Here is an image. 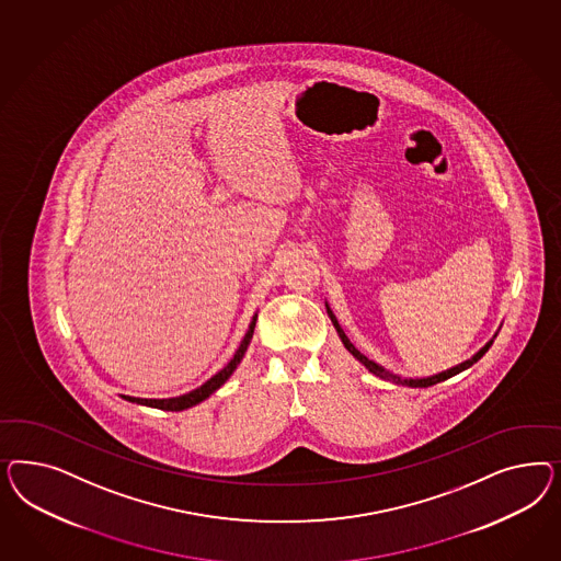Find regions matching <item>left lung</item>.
Segmentation results:
<instances>
[{"mask_svg":"<svg viewBox=\"0 0 561 561\" xmlns=\"http://www.w3.org/2000/svg\"><path fill=\"white\" fill-rule=\"evenodd\" d=\"M327 312H329V317H331V321L335 324V329H337V333H340L341 341H343V345L347 347V352L352 354V356L357 357L370 373L376 374V376H380V378H385V380H392V382H397V385H405V387H432V385H436V382H442V380H446V378H450V376H455V374L462 373V370H467V368H471L473 364H476L477 359H481L483 354L492 347L493 341H490L483 350H479L476 356L471 357V359H467V362H462L460 366L457 368H450V370H446V373L436 374V376H430V378H399V376H394V374H389L385 368H380L378 364H374L373 359H368V357L364 356V354H359L356 347H354V343L347 340V335L343 333V329H341L340 323H337V319H335V314L331 312V308L327 306Z\"/></svg>","mask_w":561,"mask_h":561,"instance_id":"8db88e82","label":"left lung"}]
</instances>
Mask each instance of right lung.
Listing matches in <instances>:
<instances>
[{"instance_id": "add662e5", "label": "right lung", "mask_w": 561, "mask_h": 561, "mask_svg": "<svg viewBox=\"0 0 561 561\" xmlns=\"http://www.w3.org/2000/svg\"><path fill=\"white\" fill-rule=\"evenodd\" d=\"M255 324L256 317H253V321L249 324V331H247L244 340L240 341V347H238L234 357H232V359L221 368L220 373L216 374V376H211V378H209L205 385H202L199 389L187 392V394H183V397H174V399H137V397H125V394H123V399H127V401H131V403L146 405V408L164 409V411H183V409L193 408V405L202 403V401H205L211 392L218 391L221 385L230 378V374L237 370V366L240 364L242 356H244V352H247L249 343L253 340Z\"/></svg>"}]
</instances>
